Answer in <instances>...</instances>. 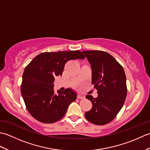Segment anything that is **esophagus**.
<instances>
[{
	"label": "esophagus",
	"instance_id": "1",
	"mask_svg": "<svg viewBox=\"0 0 150 150\" xmlns=\"http://www.w3.org/2000/svg\"><path fill=\"white\" fill-rule=\"evenodd\" d=\"M77 98H79V99H83V98H84V97L83 96V95L79 94L77 95Z\"/></svg>",
	"mask_w": 150,
	"mask_h": 150
}]
</instances>
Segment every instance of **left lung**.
<instances>
[{
	"label": "left lung",
	"mask_w": 150,
	"mask_h": 150,
	"mask_svg": "<svg viewBox=\"0 0 150 150\" xmlns=\"http://www.w3.org/2000/svg\"><path fill=\"white\" fill-rule=\"evenodd\" d=\"M92 69L91 83L98 97L87 95L92 103L91 109L85 113L86 119L96 125L111 122L122 108L127 95L125 72L110 54L100 50L83 51Z\"/></svg>",
	"instance_id": "left-lung-1"
}]
</instances>
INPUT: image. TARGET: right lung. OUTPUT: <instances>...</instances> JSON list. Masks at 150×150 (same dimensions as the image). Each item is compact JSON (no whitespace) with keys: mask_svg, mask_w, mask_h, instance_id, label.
Listing matches in <instances>:
<instances>
[{"mask_svg":"<svg viewBox=\"0 0 150 150\" xmlns=\"http://www.w3.org/2000/svg\"><path fill=\"white\" fill-rule=\"evenodd\" d=\"M81 52L63 51L44 52L36 56L26 66L22 75L21 90L30 115L41 122H55L64 116L69 105L77 98L71 89L53 90L55 77L61 76L67 62L84 59Z\"/></svg>","mask_w":150,"mask_h":150,"instance_id":"1","label":"right lung"}]
</instances>
